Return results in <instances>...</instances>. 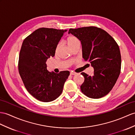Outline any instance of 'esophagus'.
I'll return each mask as SVG.
<instances>
[{"mask_svg": "<svg viewBox=\"0 0 135 135\" xmlns=\"http://www.w3.org/2000/svg\"><path fill=\"white\" fill-rule=\"evenodd\" d=\"M70 74L71 75H75L77 74V73H74V72H70Z\"/></svg>", "mask_w": 135, "mask_h": 135, "instance_id": "34e87169", "label": "esophagus"}]
</instances>
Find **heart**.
Listing matches in <instances>:
<instances>
[{"label": "heart", "instance_id": "heart-1", "mask_svg": "<svg viewBox=\"0 0 135 135\" xmlns=\"http://www.w3.org/2000/svg\"><path fill=\"white\" fill-rule=\"evenodd\" d=\"M67 42H68V45H69L70 48L74 46L75 44H76L77 43L80 42L78 38L77 37H74V36H70V37H69L67 39ZM60 47V45H58L57 47V50L58 49V47Z\"/></svg>", "mask_w": 135, "mask_h": 135}]
</instances>
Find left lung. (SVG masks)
I'll use <instances>...</instances> for the list:
<instances>
[{
  "label": "left lung",
  "instance_id": "8db88e82",
  "mask_svg": "<svg viewBox=\"0 0 135 135\" xmlns=\"http://www.w3.org/2000/svg\"><path fill=\"white\" fill-rule=\"evenodd\" d=\"M81 41L84 60L94 69L92 76L81 73L85 78L81 90L91 98H100L109 93L119 77L121 64L120 49L114 39L104 30L93 26L70 28Z\"/></svg>",
  "mask_w": 135,
  "mask_h": 135
}]
</instances>
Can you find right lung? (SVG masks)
<instances>
[{"instance_id":"1","label":"right lung","mask_w":135,"mask_h":135,"mask_svg":"<svg viewBox=\"0 0 135 135\" xmlns=\"http://www.w3.org/2000/svg\"><path fill=\"white\" fill-rule=\"evenodd\" d=\"M67 30L40 28L26 38L21 47L18 69L28 92L36 99L50 102L56 99L63 90L70 73L49 71L46 61L54 57L59 42Z\"/></svg>"}]
</instances>
